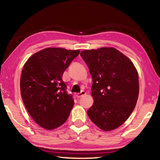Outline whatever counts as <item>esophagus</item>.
<instances>
[{
  "label": "esophagus",
  "mask_w": 160,
  "mask_h": 160,
  "mask_svg": "<svg viewBox=\"0 0 160 160\" xmlns=\"http://www.w3.org/2000/svg\"><path fill=\"white\" fill-rule=\"evenodd\" d=\"M86 94V92L84 91H81V92H80V93H77V98H81V97H82L83 96H84V95Z\"/></svg>",
  "instance_id": "obj_1"
}]
</instances>
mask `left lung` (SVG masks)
Listing matches in <instances>:
<instances>
[{
  "mask_svg": "<svg viewBox=\"0 0 160 160\" xmlns=\"http://www.w3.org/2000/svg\"><path fill=\"white\" fill-rule=\"evenodd\" d=\"M80 56L93 80L94 102L87 111L90 120L103 131L117 128L130 116L137 103L139 80L134 64L113 47L84 50Z\"/></svg>",
  "mask_w": 160,
  "mask_h": 160,
  "instance_id": "8db88e82",
  "label": "left lung"
}]
</instances>
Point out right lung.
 I'll use <instances>...</instances> for the list:
<instances>
[{"label":"right lung","mask_w":160,"mask_h":160,"mask_svg":"<svg viewBox=\"0 0 160 160\" xmlns=\"http://www.w3.org/2000/svg\"><path fill=\"white\" fill-rule=\"evenodd\" d=\"M79 50L47 48L33 54L23 67L20 91L24 104L37 124L47 130L60 127L74 104L62 75Z\"/></svg>","instance_id":"1"}]
</instances>
